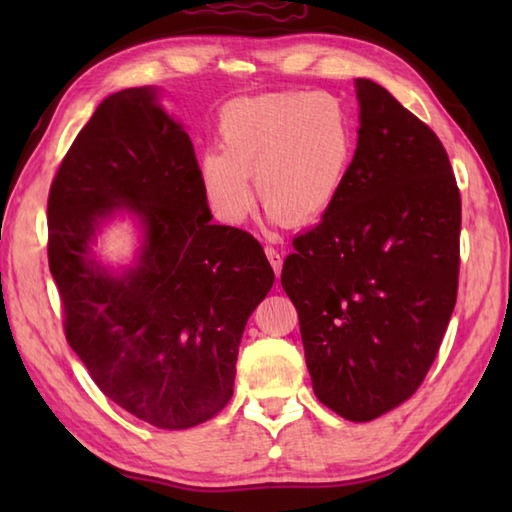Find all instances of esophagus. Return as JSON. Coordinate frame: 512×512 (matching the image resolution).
Returning <instances> with one entry per match:
<instances>
[{
  "mask_svg": "<svg viewBox=\"0 0 512 512\" xmlns=\"http://www.w3.org/2000/svg\"><path fill=\"white\" fill-rule=\"evenodd\" d=\"M266 257H268L270 266H273L275 275H279L281 273V266H284V257L279 255V250H275L273 246H266Z\"/></svg>",
  "mask_w": 512,
  "mask_h": 512,
  "instance_id": "34e87169",
  "label": "esophagus"
}]
</instances>
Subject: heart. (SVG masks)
Wrapping results in <instances>:
<instances>
[{
	"instance_id": "obj_1",
	"label": "heart",
	"mask_w": 512,
	"mask_h": 512,
	"mask_svg": "<svg viewBox=\"0 0 512 512\" xmlns=\"http://www.w3.org/2000/svg\"><path fill=\"white\" fill-rule=\"evenodd\" d=\"M220 151L200 160L211 209L239 224L259 200L273 220L303 226L339 198L354 154L345 105L328 92H268L235 99L217 116Z\"/></svg>"
}]
</instances>
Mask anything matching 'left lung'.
Wrapping results in <instances>:
<instances>
[{"label": "left lung", "instance_id": "1", "mask_svg": "<svg viewBox=\"0 0 512 512\" xmlns=\"http://www.w3.org/2000/svg\"><path fill=\"white\" fill-rule=\"evenodd\" d=\"M358 143L339 198L295 237L281 286L312 389L367 422L413 396L458 297L460 189L440 138L383 85L356 79Z\"/></svg>", "mask_w": 512, "mask_h": 512}]
</instances>
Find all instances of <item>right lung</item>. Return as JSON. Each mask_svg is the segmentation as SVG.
I'll return each instance as SVG.
<instances>
[{
  "mask_svg": "<svg viewBox=\"0 0 512 512\" xmlns=\"http://www.w3.org/2000/svg\"><path fill=\"white\" fill-rule=\"evenodd\" d=\"M116 212L144 235L137 264L118 271L91 250ZM211 220L191 138L156 88L107 96L50 187L65 339L107 398L158 429L226 407L246 321L275 281L253 235Z\"/></svg>",
  "mask_w": 512,
  "mask_h": 512,
  "instance_id": "add662e5",
  "label": "right lung"
}]
</instances>
